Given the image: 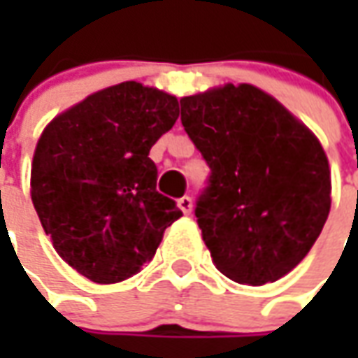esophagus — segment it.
<instances>
[{"instance_id":"esophagus-1","label":"esophagus","mask_w":358,"mask_h":358,"mask_svg":"<svg viewBox=\"0 0 358 358\" xmlns=\"http://www.w3.org/2000/svg\"><path fill=\"white\" fill-rule=\"evenodd\" d=\"M177 207L185 215H189L193 211V201H191V197H181V199L177 201Z\"/></svg>"}]
</instances>
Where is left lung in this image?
<instances>
[{
    "instance_id": "1",
    "label": "left lung",
    "mask_w": 358,
    "mask_h": 358,
    "mask_svg": "<svg viewBox=\"0 0 358 358\" xmlns=\"http://www.w3.org/2000/svg\"><path fill=\"white\" fill-rule=\"evenodd\" d=\"M181 123L211 167L195 217L215 267L243 285L279 281L307 257L331 211L321 141L251 83L181 97Z\"/></svg>"
}]
</instances>
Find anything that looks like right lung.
Here are the masks:
<instances>
[{"instance_id": "1", "label": "right lung", "mask_w": 358, "mask_h": 358, "mask_svg": "<svg viewBox=\"0 0 358 358\" xmlns=\"http://www.w3.org/2000/svg\"><path fill=\"white\" fill-rule=\"evenodd\" d=\"M177 117L175 95L123 81L71 105L41 133L31 201L53 249L90 281L111 285L139 273L183 215L157 193L149 159Z\"/></svg>"}]
</instances>
